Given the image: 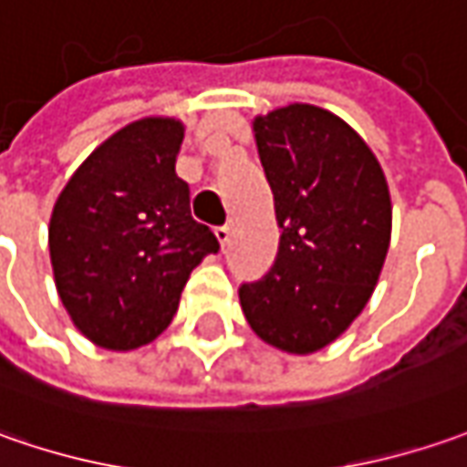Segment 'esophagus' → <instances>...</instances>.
<instances>
[{"label":"esophagus","instance_id":"34e87169","mask_svg":"<svg viewBox=\"0 0 467 467\" xmlns=\"http://www.w3.org/2000/svg\"><path fill=\"white\" fill-rule=\"evenodd\" d=\"M214 234H217L219 245L224 248V245L230 243V237H233V224H224V227H217V230H214Z\"/></svg>","mask_w":467,"mask_h":467}]
</instances>
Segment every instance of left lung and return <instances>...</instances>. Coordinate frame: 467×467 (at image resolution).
<instances>
[{
	"label": "left lung",
	"instance_id": "obj_1",
	"mask_svg": "<svg viewBox=\"0 0 467 467\" xmlns=\"http://www.w3.org/2000/svg\"><path fill=\"white\" fill-rule=\"evenodd\" d=\"M274 193L279 250L240 305L265 344L313 354L369 302L390 245L393 206L378 157L323 108L286 105L253 121Z\"/></svg>",
	"mask_w": 467,
	"mask_h": 467
}]
</instances>
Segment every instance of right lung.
<instances>
[{
  "instance_id": "obj_1",
  "label": "right lung",
  "mask_w": 467,
  "mask_h": 467,
  "mask_svg": "<svg viewBox=\"0 0 467 467\" xmlns=\"http://www.w3.org/2000/svg\"><path fill=\"white\" fill-rule=\"evenodd\" d=\"M183 123L141 119L103 141L57 199L48 250L58 297L92 344L129 351L154 341L178 310L209 227L191 217L175 172Z\"/></svg>"
}]
</instances>
